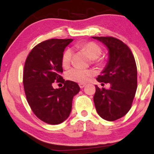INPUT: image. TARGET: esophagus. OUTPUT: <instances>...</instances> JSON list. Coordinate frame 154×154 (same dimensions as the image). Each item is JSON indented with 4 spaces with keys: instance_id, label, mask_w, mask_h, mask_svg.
<instances>
[{
    "instance_id": "34e87169",
    "label": "esophagus",
    "mask_w": 154,
    "mask_h": 154,
    "mask_svg": "<svg viewBox=\"0 0 154 154\" xmlns=\"http://www.w3.org/2000/svg\"><path fill=\"white\" fill-rule=\"evenodd\" d=\"M79 88H83L85 87V84H79Z\"/></svg>"
}]
</instances>
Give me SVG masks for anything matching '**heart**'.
Instances as JSON below:
<instances>
[{
    "label": "heart",
    "mask_w": 154,
    "mask_h": 154,
    "mask_svg": "<svg viewBox=\"0 0 154 154\" xmlns=\"http://www.w3.org/2000/svg\"><path fill=\"white\" fill-rule=\"evenodd\" d=\"M79 48L87 53L92 61L95 63L100 64L101 61L98 59L101 54L102 50L98 44L93 42H86L79 45ZM72 51L70 48H67L63 53L61 63L63 67H68L71 63ZM94 75V72L91 69H82L79 68H73L66 72V78L72 82L84 84L90 80Z\"/></svg>",
    "instance_id": "b5f03b06"
}]
</instances>
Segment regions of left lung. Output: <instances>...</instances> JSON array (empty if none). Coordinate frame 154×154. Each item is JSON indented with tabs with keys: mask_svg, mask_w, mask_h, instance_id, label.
I'll list each match as a JSON object with an SVG mask.
<instances>
[{
	"mask_svg": "<svg viewBox=\"0 0 154 154\" xmlns=\"http://www.w3.org/2000/svg\"><path fill=\"white\" fill-rule=\"evenodd\" d=\"M109 50V60L98 82L109 83V89L95 85V106L100 117L114 121L130 111L137 90V66L132 51L126 44L113 37H92Z\"/></svg>",
	"mask_w": 154,
	"mask_h": 154,
	"instance_id": "obj_1",
	"label": "left lung"
}]
</instances>
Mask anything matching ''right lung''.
<instances>
[{
	"label": "right lung",
	"instance_id": "1",
	"mask_svg": "<svg viewBox=\"0 0 154 154\" xmlns=\"http://www.w3.org/2000/svg\"><path fill=\"white\" fill-rule=\"evenodd\" d=\"M72 39H50L38 44L24 63L23 85L28 103L40 120L50 125L65 121L72 110L73 97L80 91L78 84L63 79L61 58ZM63 82L54 89L52 83Z\"/></svg>",
	"mask_w": 154,
	"mask_h": 154
}]
</instances>
